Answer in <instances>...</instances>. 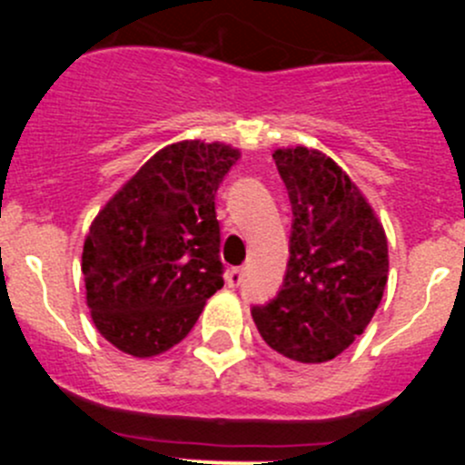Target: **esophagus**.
<instances>
[{
	"instance_id": "1",
	"label": "esophagus",
	"mask_w": 465,
	"mask_h": 465,
	"mask_svg": "<svg viewBox=\"0 0 465 465\" xmlns=\"http://www.w3.org/2000/svg\"><path fill=\"white\" fill-rule=\"evenodd\" d=\"M242 281H245V270H242V267H232V270L227 272V283L232 285V288L241 285Z\"/></svg>"
}]
</instances>
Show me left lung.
Wrapping results in <instances>:
<instances>
[{
    "label": "left lung",
    "mask_w": 465,
    "mask_h": 465,
    "mask_svg": "<svg viewBox=\"0 0 465 465\" xmlns=\"http://www.w3.org/2000/svg\"><path fill=\"white\" fill-rule=\"evenodd\" d=\"M292 204L283 285L252 308L262 340L285 358L320 364L337 358L371 322L387 285V238L344 171L317 150H276Z\"/></svg>",
    "instance_id": "obj_1"
}]
</instances>
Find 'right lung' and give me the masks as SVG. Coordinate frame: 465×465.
I'll return each instance as SVG.
<instances>
[{
  "label": "right lung",
  "instance_id": "right-lung-1",
  "mask_svg": "<svg viewBox=\"0 0 465 465\" xmlns=\"http://www.w3.org/2000/svg\"><path fill=\"white\" fill-rule=\"evenodd\" d=\"M238 150L182 142L159 150L89 227L87 306L98 332L134 358L189 335L224 285L215 191Z\"/></svg>",
  "mask_w": 465,
  "mask_h": 465
}]
</instances>
